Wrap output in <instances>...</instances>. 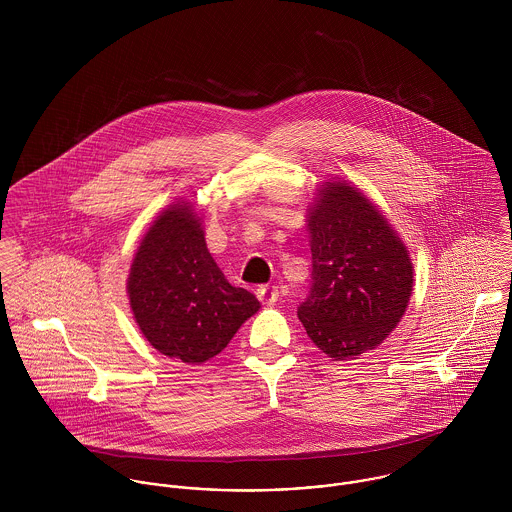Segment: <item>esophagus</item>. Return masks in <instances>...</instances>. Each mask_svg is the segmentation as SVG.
<instances>
[{
	"instance_id": "esophagus-1",
	"label": "esophagus",
	"mask_w": 512,
	"mask_h": 512,
	"mask_svg": "<svg viewBox=\"0 0 512 512\" xmlns=\"http://www.w3.org/2000/svg\"><path fill=\"white\" fill-rule=\"evenodd\" d=\"M258 297H260L262 303L274 305V303L278 301V297H280V292H278L276 286H262V288L258 290Z\"/></svg>"
}]
</instances>
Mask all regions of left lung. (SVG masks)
Returning <instances> with one entry per match:
<instances>
[{"instance_id": "8db88e82", "label": "left lung", "mask_w": 512, "mask_h": 512, "mask_svg": "<svg viewBox=\"0 0 512 512\" xmlns=\"http://www.w3.org/2000/svg\"><path fill=\"white\" fill-rule=\"evenodd\" d=\"M311 286L297 315L311 341L347 361L378 347L402 319L414 284L406 246L363 193L321 191L309 217Z\"/></svg>"}]
</instances>
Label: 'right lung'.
<instances>
[{"label":"right lung","instance_id":"add662e5","mask_svg":"<svg viewBox=\"0 0 512 512\" xmlns=\"http://www.w3.org/2000/svg\"><path fill=\"white\" fill-rule=\"evenodd\" d=\"M128 293L147 341L189 365L219 355L260 309L254 293L226 282L187 203L169 207L149 226L130 270Z\"/></svg>","mask_w":512,"mask_h":512}]
</instances>
